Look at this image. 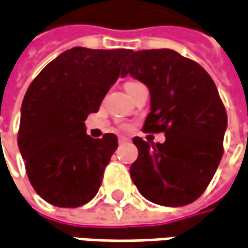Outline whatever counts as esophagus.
Returning <instances> with one entry per match:
<instances>
[{"label":"esophagus","instance_id":"1","mask_svg":"<svg viewBox=\"0 0 248 248\" xmlns=\"http://www.w3.org/2000/svg\"><path fill=\"white\" fill-rule=\"evenodd\" d=\"M128 141H130V140H128L127 137H120V138H118V143H120V145H123V143H127Z\"/></svg>","mask_w":248,"mask_h":248}]
</instances>
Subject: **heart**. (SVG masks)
<instances>
[{
	"label": "heart",
	"instance_id": "1",
	"mask_svg": "<svg viewBox=\"0 0 248 248\" xmlns=\"http://www.w3.org/2000/svg\"><path fill=\"white\" fill-rule=\"evenodd\" d=\"M131 83H137V82H128L127 85H131ZM121 127H123V128H127V125H121Z\"/></svg>",
	"mask_w": 248,
	"mask_h": 248
}]
</instances>
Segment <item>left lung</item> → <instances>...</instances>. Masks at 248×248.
I'll list each match as a JSON object with an SVG mask.
<instances>
[{
  "label": "left lung",
  "mask_w": 248,
  "mask_h": 248,
  "mask_svg": "<svg viewBox=\"0 0 248 248\" xmlns=\"http://www.w3.org/2000/svg\"><path fill=\"white\" fill-rule=\"evenodd\" d=\"M143 82L151 92L145 132H165L163 143L135 137L138 159L131 179L146 200L183 206L202 195L223 155L228 116L215 82L198 62L174 50L130 51L123 77Z\"/></svg>",
  "instance_id": "8db88e82"
}]
</instances>
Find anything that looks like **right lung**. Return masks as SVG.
<instances>
[{
    "instance_id": "1",
    "label": "right lung",
    "mask_w": 248,
    "mask_h": 248,
    "mask_svg": "<svg viewBox=\"0 0 248 248\" xmlns=\"http://www.w3.org/2000/svg\"><path fill=\"white\" fill-rule=\"evenodd\" d=\"M128 53L74 47L47 64L28 88L18 146L31 184L48 204L77 208L99 191L118 141L114 134L93 140L83 121L99 110Z\"/></svg>"
}]
</instances>
